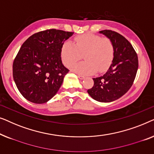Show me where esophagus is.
Wrapping results in <instances>:
<instances>
[{
	"label": "esophagus",
	"mask_w": 154,
	"mask_h": 154,
	"mask_svg": "<svg viewBox=\"0 0 154 154\" xmlns=\"http://www.w3.org/2000/svg\"><path fill=\"white\" fill-rule=\"evenodd\" d=\"M77 77H78V78H79V79H81V80L84 79V78H85V77L83 76V75H77Z\"/></svg>",
	"instance_id": "esophagus-1"
}]
</instances>
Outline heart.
Listing matches in <instances>:
<instances>
[{"label":"heart","mask_w":154,"mask_h":154,"mask_svg":"<svg viewBox=\"0 0 154 154\" xmlns=\"http://www.w3.org/2000/svg\"><path fill=\"white\" fill-rule=\"evenodd\" d=\"M84 54L85 60L75 64L72 70L82 75L103 72L110 66L114 57V45L110 39L92 33L75 37L74 43L67 41L61 48V57L67 67L72 66Z\"/></svg>","instance_id":"heart-1"}]
</instances>
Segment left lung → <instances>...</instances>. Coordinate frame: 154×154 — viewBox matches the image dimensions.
I'll list each match as a JSON object with an SVG mask.
<instances>
[{
	"label": "left lung",
	"mask_w": 154,
	"mask_h": 154,
	"mask_svg": "<svg viewBox=\"0 0 154 154\" xmlns=\"http://www.w3.org/2000/svg\"><path fill=\"white\" fill-rule=\"evenodd\" d=\"M111 40L114 57L107 72L93 78L94 84L87 91L92 98L101 103H110L123 96L133 85L138 68V58L131 43L116 32L99 31Z\"/></svg>",
	"instance_id": "1"
}]
</instances>
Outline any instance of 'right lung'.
Returning <instances> with one entry per match:
<instances>
[{"label":"right lung","instance_id":"right-lung-1","mask_svg":"<svg viewBox=\"0 0 154 154\" xmlns=\"http://www.w3.org/2000/svg\"><path fill=\"white\" fill-rule=\"evenodd\" d=\"M72 32L49 29L23 42L13 63V78L21 94L33 103L48 102L69 72L61 60V48Z\"/></svg>","mask_w":154,"mask_h":154}]
</instances>
